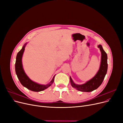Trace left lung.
Instances as JSON below:
<instances>
[{
  "mask_svg": "<svg viewBox=\"0 0 123 123\" xmlns=\"http://www.w3.org/2000/svg\"><path fill=\"white\" fill-rule=\"evenodd\" d=\"M98 47L100 48L101 52V61L99 70L93 78L84 84L78 85L75 84L71 77H70V83L72 86L79 91L87 92L93 91L101 85L104 79L108 69L107 55L103 49L101 45H99Z\"/></svg>",
  "mask_w": 123,
  "mask_h": 123,
  "instance_id": "left-lung-1",
  "label": "left lung"
}]
</instances>
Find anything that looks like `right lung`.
I'll list each match as a JSON object with an SVG mask.
<instances>
[{"instance_id": "1", "label": "right lung", "mask_w": 123, "mask_h": 123, "mask_svg": "<svg viewBox=\"0 0 123 123\" xmlns=\"http://www.w3.org/2000/svg\"><path fill=\"white\" fill-rule=\"evenodd\" d=\"M26 45V43L24 44L22 48L20 51L18 52L17 54L15 65L16 74L19 81L24 87L34 92H40L43 91L50 86L54 82L55 76L53 77L52 80L47 85L39 84L29 79L24 72L22 64V57Z\"/></svg>"}]
</instances>
